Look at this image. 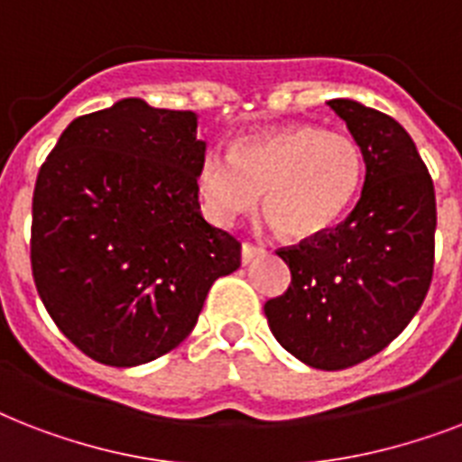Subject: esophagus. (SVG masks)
<instances>
[{
    "mask_svg": "<svg viewBox=\"0 0 462 462\" xmlns=\"http://www.w3.org/2000/svg\"><path fill=\"white\" fill-rule=\"evenodd\" d=\"M263 254V246H256L252 245V242H245L242 245V263H249V261H254L256 256H261Z\"/></svg>",
    "mask_w": 462,
    "mask_h": 462,
    "instance_id": "1",
    "label": "esophagus"
}]
</instances>
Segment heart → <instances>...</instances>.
Returning <instances> with one entry per match:
<instances>
[{
	"label": "heart",
	"instance_id": "1",
	"mask_svg": "<svg viewBox=\"0 0 462 462\" xmlns=\"http://www.w3.org/2000/svg\"><path fill=\"white\" fill-rule=\"evenodd\" d=\"M362 180L357 143L311 125L239 139L230 155L208 148L196 170V189L213 223L232 225L252 213L263 194L268 223L292 239L328 230L350 208Z\"/></svg>",
	"mask_w": 462,
	"mask_h": 462
}]
</instances>
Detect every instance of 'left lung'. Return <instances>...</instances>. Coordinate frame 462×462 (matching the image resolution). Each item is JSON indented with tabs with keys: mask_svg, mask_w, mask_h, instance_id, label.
I'll return each mask as SVG.
<instances>
[{
	"mask_svg": "<svg viewBox=\"0 0 462 462\" xmlns=\"http://www.w3.org/2000/svg\"><path fill=\"white\" fill-rule=\"evenodd\" d=\"M366 174L343 223L278 249L290 288L263 304L275 340L300 362L337 372L374 357L422 307L434 273L437 199L430 170L393 117L337 97Z\"/></svg>",
	"mask_w": 462,
	"mask_h": 462,
	"instance_id": "left-lung-1",
	"label": "left lung"
}]
</instances>
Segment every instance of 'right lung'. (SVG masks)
Listing matches in <instances>:
<instances>
[{"label":"right lung","instance_id":"1","mask_svg":"<svg viewBox=\"0 0 462 462\" xmlns=\"http://www.w3.org/2000/svg\"><path fill=\"white\" fill-rule=\"evenodd\" d=\"M196 115L139 97L76 117L32 191L38 295L71 343L110 366L174 350L210 285L239 268L242 245L206 223Z\"/></svg>","mask_w":462,"mask_h":462}]
</instances>
